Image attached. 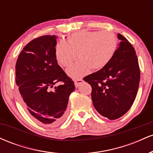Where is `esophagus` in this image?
<instances>
[{
	"instance_id": "obj_1",
	"label": "esophagus",
	"mask_w": 153,
	"mask_h": 153,
	"mask_svg": "<svg viewBox=\"0 0 153 153\" xmlns=\"http://www.w3.org/2000/svg\"><path fill=\"white\" fill-rule=\"evenodd\" d=\"M82 82H83V80H82V79H78V80H74L75 85V87H76V88H78L79 85H80V84L82 83Z\"/></svg>"
}]
</instances>
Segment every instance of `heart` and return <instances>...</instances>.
<instances>
[{"mask_svg":"<svg viewBox=\"0 0 153 153\" xmlns=\"http://www.w3.org/2000/svg\"><path fill=\"white\" fill-rule=\"evenodd\" d=\"M118 47V39L111 31L80 30L68 36L67 42L56 45L54 54L61 65L68 67L78 53L80 60L70 67L67 73L79 79L91 71H100L111 60Z\"/></svg>","mask_w":153,"mask_h":153,"instance_id":"b5f03b06","label":"heart"}]
</instances>
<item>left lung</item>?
<instances>
[{
  "mask_svg": "<svg viewBox=\"0 0 153 153\" xmlns=\"http://www.w3.org/2000/svg\"><path fill=\"white\" fill-rule=\"evenodd\" d=\"M111 60L103 69L84 78L92 87L91 98L96 111L111 120L129 110L137 94L140 71L132 45L122 34Z\"/></svg>",
  "mask_w": 153,
  "mask_h": 153,
  "instance_id": "1",
  "label": "left lung"
}]
</instances>
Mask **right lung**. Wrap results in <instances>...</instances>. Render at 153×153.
Wrapping results in <instances>:
<instances>
[{
    "label": "right lung",
    "mask_w": 153,
    "mask_h": 153,
    "mask_svg": "<svg viewBox=\"0 0 153 153\" xmlns=\"http://www.w3.org/2000/svg\"><path fill=\"white\" fill-rule=\"evenodd\" d=\"M57 36L45 35L31 40L24 47L16 64V82L26 111L39 122L59 125L66 117L70 95L74 82L57 64L54 50ZM62 81V85L52 87Z\"/></svg>",
    "instance_id": "1"
}]
</instances>
